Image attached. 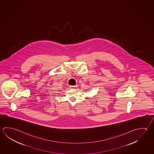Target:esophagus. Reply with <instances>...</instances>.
<instances>
[{"label":"esophagus","mask_w":154,"mask_h":154,"mask_svg":"<svg viewBox=\"0 0 154 154\" xmlns=\"http://www.w3.org/2000/svg\"><path fill=\"white\" fill-rule=\"evenodd\" d=\"M77 86H69V88H70V89H76V88H77Z\"/></svg>","instance_id":"34e87169"}]
</instances>
